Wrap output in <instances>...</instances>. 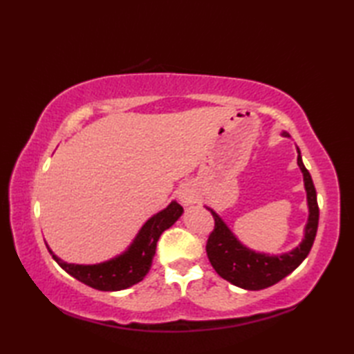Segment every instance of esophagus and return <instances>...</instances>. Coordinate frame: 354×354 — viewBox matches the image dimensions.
<instances>
[{"mask_svg":"<svg viewBox=\"0 0 354 354\" xmlns=\"http://www.w3.org/2000/svg\"><path fill=\"white\" fill-rule=\"evenodd\" d=\"M176 194H178L179 202H181L184 207H190L196 202V194H194L193 187L189 184H184L183 187H179Z\"/></svg>","mask_w":354,"mask_h":354,"instance_id":"esophagus-1","label":"esophagus"}]
</instances>
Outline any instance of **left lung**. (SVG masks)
<instances>
[{"mask_svg": "<svg viewBox=\"0 0 354 354\" xmlns=\"http://www.w3.org/2000/svg\"><path fill=\"white\" fill-rule=\"evenodd\" d=\"M289 137L288 132L281 133ZM298 152V167L303 171L304 189L307 193V207H309V219L304 228V239L292 251L280 255H269L265 252H255L246 248L234 236L227 223H225L214 209L208 208L214 217V230L208 237L207 255L214 270L223 280L246 290H260L274 286L284 277L293 272L303 260L309 255L315 236H317L319 208L317 202V190L312 181L309 170L304 167L301 152Z\"/></svg>", "mask_w": 354, "mask_h": 354, "instance_id": "left-lung-1", "label": "left lung"}]
</instances>
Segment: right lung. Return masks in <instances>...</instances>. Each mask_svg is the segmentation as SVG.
Segmentation results:
<instances>
[{
	"mask_svg": "<svg viewBox=\"0 0 354 354\" xmlns=\"http://www.w3.org/2000/svg\"><path fill=\"white\" fill-rule=\"evenodd\" d=\"M183 213L184 208L176 201H171L167 207L153 214L142 225L124 252L111 260L95 263V265L66 263L59 259L48 246L47 248L53 259L65 272H68L89 288L104 292L123 290L140 283L147 275L150 266H152L158 239L183 216Z\"/></svg>",
	"mask_w": 354,
	"mask_h": 354,
	"instance_id": "right-lung-1",
	"label": "right lung"
}]
</instances>
